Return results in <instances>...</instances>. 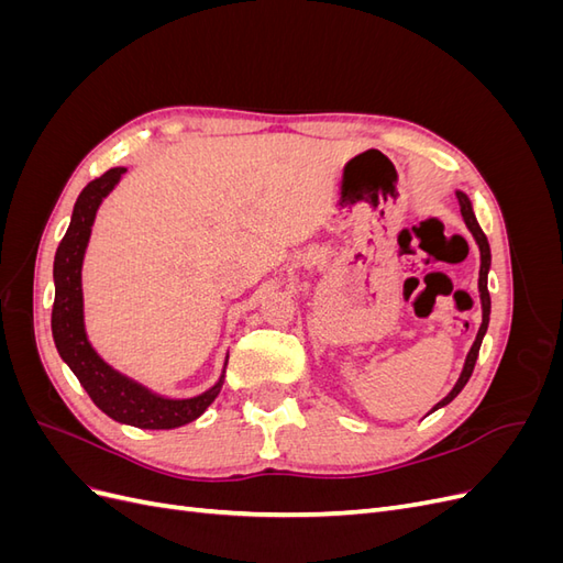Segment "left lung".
I'll use <instances>...</instances> for the list:
<instances>
[{"label":"left lung","mask_w":563,"mask_h":563,"mask_svg":"<svg viewBox=\"0 0 563 563\" xmlns=\"http://www.w3.org/2000/svg\"><path fill=\"white\" fill-rule=\"evenodd\" d=\"M455 197H457V203H460V213H463V220H465V225H467V230L472 232V236H474V242L479 244V253H482V267H479V298H482V327H479V333H476V338H474V345L470 347V352H467V360H465V366H463V373H460V378H457V383L453 385V389L449 391V395L441 399L432 411H437V408H441V406H446V404H451L457 395H460V389H463L465 385H467V380H470V376H472V371H474V364H476V356H479V347H482V340H484V335H486V329H488V317H490V296H488V269H490V246H488V240H486V234H484V230L479 228V223H476V216H474V211H472V201L467 199V195L465 192H455Z\"/></svg>","instance_id":"8db88e82"}]
</instances>
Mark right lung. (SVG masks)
I'll list each match as a JSON object with an SVG mask.
<instances>
[{"mask_svg": "<svg viewBox=\"0 0 563 563\" xmlns=\"http://www.w3.org/2000/svg\"><path fill=\"white\" fill-rule=\"evenodd\" d=\"M126 174L124 166L110 168L100 178L91 180L79 192L70 228L58 244L54 261V284L56 298L51 310V333L60 354V360L70 366V371L89 391V397L100 411L112 420L133 424L141 430H174L180 424L197 420L218 397L225 380V371L213 387L201 391L190 399H168L147 389L145 385L131 380L124 373L112 368L100 360V354L91 347L87 329H84V298H81V263L91 236V225L96 211L112 187ZM228 366V360H225Z\"/></svg>", "mask_w": 563, "mask_h": 563, "instance_id": "1", "label": "right lung"}]
</instances>
